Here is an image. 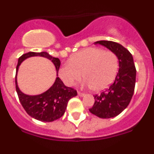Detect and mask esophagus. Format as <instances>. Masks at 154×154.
<instances>
[{"label":"esophagus","instance_id":"obj_1","mask_svg":"<svg viewBox=\"0 0 154 154\" xmlns=\"http://www.w3.org/2000/svg\"><path fill=\"white\" fill-rule=\"evenodd\" d=\"M78 95L79 96H85V93L84 92H78Z\"/></svg>","mask_w":154,"mask_h":154}]
</instances>
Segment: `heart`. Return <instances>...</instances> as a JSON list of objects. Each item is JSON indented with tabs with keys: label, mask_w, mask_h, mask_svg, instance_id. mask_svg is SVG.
Wrapping results in <instances>:
<instances>
[{
	"label": "heart",
	"mask_w": 154,
	"mask_h": 154,
	"mask_svg": "<svg viewBox=\"0 0 154 154\" xmlns=\"http://www.w3.org/2000/svg\"><path fill=\"white\" fill-rule=\"evenodd\" d=\"M119 68L115 53L99 48H87L75 53L69 63L62 65L58 75L68 86H72L83 76V85L95 91L104 90L112 83Z\"/></svg>",
	"instance_id": "heart-1"
}]
</instances>
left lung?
Returning <instances> with one entry per match:
<instances>
[{
	"mask_svg": "<svg viewBox=\"0 0 154 154\" xmlns=\"http://www.w3.org/2000/svg\"><path fill=\"white\" fill-rule=\"evenodd\" d=\"M95 44L106 47L115 53L119 60V72L109 89L95 95V103L89 109L91 113L103 119L115 117L128 106L134 92L136 83L135 65L131 53L119 43L99 41Z\"/></svg>",
	"mask_w": 154,
	"mask_h": 154,
	"instance_id": "1",
	"label": "left lung"
}]
</instances>
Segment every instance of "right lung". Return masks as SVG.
Returning a JSON list of instances; mask_svg holds the SVG:
<instances>
[{
  "label": "right lung",
  "instance_id": "add662e5",
  "mask_svg": "<svg viewBox=\"0 0 154 154\" xmlns=\"http://www.w3.org/2000/svg\"><path fill=\"white\" fill-rule=\"evenodd\" d=\"M34 56L44 57L51 60L57 69V77L54 84L47 91L39 95L30 96L24 94L20 90L17 85V75L21 62L27 58ZM60 65L61 62L58 58L52 57L46 51H30L22 55L18 58L16 68V91L23 108L27 113L34 119L42 122H52L59 119L65 113L69 99L77 96L76 90L70 87L65 86L62 80L58 77Z\"/></svg>",
  "mask_w": 154,
  "mask_h": 154
}]
</instances>
